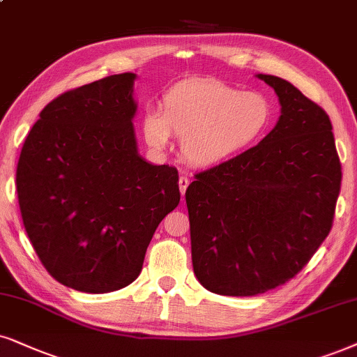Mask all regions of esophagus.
<instances>
[{
    "instance_id": "34e87169",
    "label": "esophagus",
    "mask_w": 357,
    "mask_h": 357,
    "mask_svg": "<svg viewBox=\"0 0 357 357\" xmlns=\"http://www.w3.org/2000/svg\"><path fill=\"white\" fill-rule=\"evenodd\" d=\"M189 186V179L186 176H179V191H181V197L184 199V194H186V189Z\"/></svg>"
}]
</instances>
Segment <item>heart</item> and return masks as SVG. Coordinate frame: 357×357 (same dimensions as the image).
Wrapping results in <instances>:
<instances>
[{
	"mask_svg": "<svg viewBox=\"0 0 357 357\" xmlns=\"http://www.w3.org/2000/svg\"><path fill=\"white\" fill-rule=\"evenodd\" d=\"M270 123L272 105L261 93L242 92L214 79H191L173 85L163 105L148 108L142 132L156 151L165 150L176 135L184 160L209 168L254 145Z\"/></svg>",
	"mask_w": 357,
	"mask_h": 357,
	"instance_id": "heart-1",
	"label": "heart"
}]
</instances>
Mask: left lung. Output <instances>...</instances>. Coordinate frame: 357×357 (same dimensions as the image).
Segmentation results:
<instances>
[{
    "mask_svg": "<svg viewBox=\"0 0 357 357\" xmlns=\"http://www.w3.org/2000/svg\"><path fill=\"white\" fill-rule=\"evenodd\" d=\"M257 77L282 107L275 128L186 189L194 273L225 296L260 295L295 277L331 231L341 189L326 112L287 80Z\"/></svg>",
    "mask_w": 357,
    "mask_h": 357,
    "instance_id": "left-lung-1",
    "label": "left lung"
}]
</instances>
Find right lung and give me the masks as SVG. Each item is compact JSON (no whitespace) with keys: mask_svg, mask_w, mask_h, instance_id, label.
<instances>
[{"mask_svg":"<svg viewBox=\"0 0 357 357\" xmlns=\"http://www.w3.org/2000/svg\"><path fill=\"white\" fill-rule=\"evenodd\" d=\"M135 79L110 75L54 98L17 161L29 241L51 277L79 291L137 280L158 224L181 197L178 169L138 153Z\"/></svg>","mask_w":357,"mask_h":357,"instance_id":"add662e5","label":"right lung"}]
</instances>
